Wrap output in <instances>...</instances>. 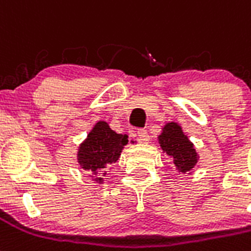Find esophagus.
<instances>
[{
	"label": "esophagus",
	"mask_w": 251,
	"mask_h": 251,
	"mask_svg": "<svg viewBox=\"0 0 251 251\" xmlns=\"http://www.w3.org/2000/svg\"><path fill=\"white\" fill-rule=\"evenodd\" d=\"M137 137L141 143H148L149 141V133H148L147 129H139L137 131Z\"/></svg>",
	"instance_id": "esophagus-1"
}]
</instances>
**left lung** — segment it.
<instances>
[{"label": "left lung", "mask_w": 251, "mask_h": 251, "mask_svg": "<svg viewBox=\"0 0 251 251\" xmlns=\"http://www.w3.org/2000/svg\"><path fill=\"white\" fill-rule=\"evenodd\" d=\"M158 143L164 153H166L173 164L176 165L178 172L183 174L191 172L198 162L199 156L194 148V144L184 135L182 127L178 123L172 122L165 124L162 133L158 136Z\"/></svg>", "instance_id": "left-lung-1"}]
</instances>
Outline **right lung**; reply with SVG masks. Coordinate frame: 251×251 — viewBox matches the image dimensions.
Wrapping results in <instances>:
<instances>
[{
    "label": "right lung",
    "mask_w": 251,
    "mask_h": 251,
    "mask_svg": "<svg viewBox=\"0 0 251 251\" xmlns=\"http://www.w3.org/2000/svg\"><path fill=\"white\" fill-rule=\"evenodd\" d=\"M128 136L112 131L108 123L98 122L89 132L86 140L78 148L79 166L95 176V182L103 183V176L111 164L119 160Z\"/></svg>",
    "instance_id": "right-lung-1"
}]
</instances>
